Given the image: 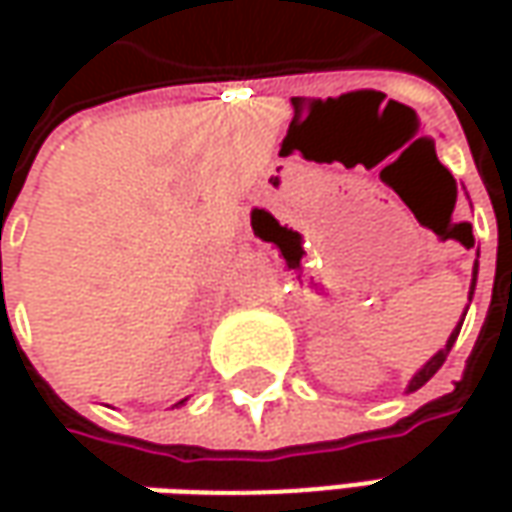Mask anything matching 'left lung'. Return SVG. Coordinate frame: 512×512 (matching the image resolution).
Masks as SVG:
<instances>
[{
    "label": "left lung",
    "mask_w": 512,
    "mask_h": 512,
    "mask_svg": "<svg viewBox=\"0 0 512 512\" xmlns=\"http://www.w3.org/2000/svg\"><path fill=\"white\" fill-rule=\"evenodd\" d=\"M476 267H479V262H476ZM473 287H476V270H473ZM473 287H470V296H473ZM462 322H464V319H462ZM459 330H462V325H459L456 330H453V333H450V339H447V344H444L442 350H439V353H436V356H433V359L424 364L422 370H419V373L413 376V382H410V390H419L424 382H430V379L436 376V370H439V367L444 364V359H447V353H450V347H453V342H456Z\"/></svg>",
    "instance_id": "1"
}]
</instances>
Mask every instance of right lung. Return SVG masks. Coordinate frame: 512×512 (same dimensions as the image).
<instances>
[{
    "label": "right lung",
    "instance_id": "add662e5",
    "mask_svg": "<svg viewBox=\"0 0 512 512\" xmlns=\"http://www.w3.org/2000/svg\"><path fill=\"white\" fill-rule=\"evenodd\" d=\"M179 404H182V402H179Z\"/></svg>",
    "mask_w": 512,
    "mask_h": 512
}]
</instances>
